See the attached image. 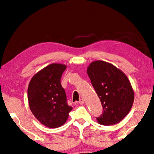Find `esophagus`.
Masks as SVG:
<instances>
[{"mask_svg":"<svg viewBox=\"0 0 154 154\" xmlns=\"http://www.w3.org/2000/svg\"><path fill=\"white\" fill-rule=\"evenodd\" d=\"M79 103L80 104V105H83V104H84V100H83V98L80 99L79 101Z\"/></svg>","mask_w":154,"mask_h":154,"instance_id":"obj_1","label":"esophagus"}]
</instances>
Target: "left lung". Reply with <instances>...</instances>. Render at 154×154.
<instances>
[{
  "mask_svg": "<svg viewBox=\"0 0 154 154\" xmlns=\"http://www.w3.org/2000/svg\"><path fill=\"white\" fill-rule=\"evenodd\" d=\"M88 76L103 107L98 124L111 126L126 117L134 103V93L128 78L113 64L94 61L87 69Z\"/></svg>",
  "mask_w": 154,
  "mask_h": 154,
  "instance_id": "obj_1",
  "label": "left lung"
}]
</instances>
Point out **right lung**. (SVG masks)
<instances>
[{
	"mask_svg": "<svg viewBox=\"0 0 154 154\" xmlns=\"http://www.w3.org/2000/svg\"><path fill=\"white\" fill-rule=\"evenodd\" d=\"M66 65L53 63L36 72L28 88L31 112L46 127L56 128L64 124L72 108L67 105L60 79Z\"/></svg>",
	"mask_w": 154,
	"mask_h": 154,
	"instance_id": "1",
	"label": "right lung"
}]
</instances>
